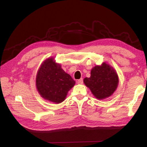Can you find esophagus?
<instances>
[{"label": "esophagus", "instance_id": "obj_1", "mask_svg": "<svg viewBox=\"0 0 147 147\" xmlns=\"http://www.w3.org/2000/svg\"><path fill=\"white\" fill-rule=\"evenodd\" d=\"M77 83L78 84H83V78H80V79H79V80H77Z\"/></svg>", "mask_w": 147, "mask_h": 147}]
</instances>
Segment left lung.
Segmentation results:
<instances>
[{
  "label": "left lung",
  "instance_id": "1",
  "mask_svg": "<svg viewBox=\"0 0 147 147\" xmlns=\"http://www.w3.org/2000/svg\"><path fill=\"white\" fill-rule=\"evenodd\" d=\"M83 82L97 99L102 100L113 94L118 87L119 80L114 69L103 63L101 65L94 67L91 77L84 78Z\"/></svg>",
  "mask_w": 147,
  "mask_h": 147
}]
</instances>
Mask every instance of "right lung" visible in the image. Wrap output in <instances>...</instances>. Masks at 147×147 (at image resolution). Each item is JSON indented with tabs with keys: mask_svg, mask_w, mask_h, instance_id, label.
<instances>
[{
	"mask_svg": "<svg viewBox=\"0 0 147 147\" xmlns=\"http://www.w3.org/2000/svg\"><path fill=\"white\" fill-rule=\"evenodd\" d=\"M75 84L70 75L49 57L41 64L36 76V87L43 99L59 104L63 102L68 91Z\"/></svg>",
	"mask_w": 147,
	"mask_h": 147,
	"instance_id": "right-lung-1",
	"label": "right lung"
}]
</instances>
